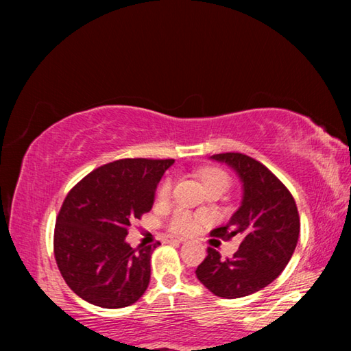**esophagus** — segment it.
Masks as SVG:
<instances>
[{"label": "esophagus", "instance_id": "1", "mask_svg": "<svg viewBox=\"0 0 351 351\" xmlns=\"http://www.w3.org/2000/svg\"><path fill=\"white\" fill-rule=\"evenodd\" d=\"M165 241L167 243H182V241H186V239H184V237H167Z\"/></svg>", "mask_w": 351, "mask_h": 351}]
</instances>
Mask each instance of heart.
<instances>
[{
  "instance_id": "heart-1",
  "label": "heart",
  "mask_w": 351,
  "mask_h": 351,
  "mask_svg": "<svg viewBox=\"0 0 351 351\" xmlns=\"http://www.w3.org/2000/svg\"><path fill=\"white\" fill-rule=\"evenodd\" d=\"M201 180H203L204 186H215V184H221V186L228 187L229 184V176L224 173L223 170L215 169V167H207L201 170ZM171 193V181L165 180L161 186L158 189V198L159 199H167ZM169 228L171 232L175 234H189L197 228V217L193 213L187 210L176 209L169 219Z\"/></svg>"
}]
</instances>
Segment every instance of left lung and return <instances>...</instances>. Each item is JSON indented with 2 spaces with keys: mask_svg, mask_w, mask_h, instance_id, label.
Wrapping results in <instances>:
<instances>
[{
  "mask_svg": "<svg viewBox=\"0 0 351 351\" xmlns=\"http://www.w3.org/2000/svg\"><path fill=\"white\" fill-rule=\"evenodd\" d=\"M210 159L232 169L243 189L240 207L212 235L223 240L237 235L241 243L234 257L226 260L207 247V257L195 272L212 294L239 299L282 274L299 240V212L289 190L263 164L241 153L213 154Z\"/></svg>",
  "mask_w": 351,
  "mask_h": 351,
  "instance_id": "1",
  "label": "left lung"
}]
</instances>
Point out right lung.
I'll list each match as a JSON object with an SVG mask.
<instances>
[{
  "label": "right lung",
  "instance_id": "1",
  "mask_svg": "<svg viewBox=\"0 0 351 351\" xmlns=\"http://www.w3.org/2000/svg\"><path fill=\"white\" fill-rule=\"evenodd\" d=\"M173 159H121L93 170L71 189L58 212L54 254L68 287L90 304L123 308L150 283L158 247L133 249L128 226L150 212L154 192Z\"/></svg>",
  "mask_w": 351,
  "mask_h": 351
}]
</instances>
